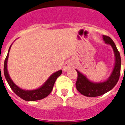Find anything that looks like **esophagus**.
<instances>
[{
  "mask_svg": "<svg viewBox=\"0 0 125 125\" xmlns=\"http://www.w3.org/2000/svg\"><path fill=\"white\" fill-rule=\"evenodd\" d=\"M72 67V65L70 62H66L65 63V64L63 65V70L65 72V71H68L69 69H70Z\"/></svg>",
  "mask_w": 125,
  "mask_h": 125,
  "instance_id": "34e87169",
  "label": "esophagus"
}]
</instances>
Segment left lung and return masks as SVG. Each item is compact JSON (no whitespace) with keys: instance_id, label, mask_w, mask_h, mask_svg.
I'll list each match as a JSON object with an SVG mask.
<instances>
[{"instance_id":"8db88e82","label":"left lung","mask_w":125,"mask_h":125,"mask_svg":"<svg viewBox=\"0 0 125 125\" xmlns=\"http://www.w3.org/2000/svg\"><path fill=\"white\" fill-rule=\"evenodd\" d=\"M103 39L106 43L110 45L113 48L115 54L116 61L115 68L113 71V73L108 80L100 83H93L86 78V76L82 74L80 72L77 71L78 78L76 80V86L80 93L86 96L96 97L101 96L102 94L106 93L110 90H112L117 84L120 73H121V59L120 53L116 47L115 43L110 37L103 35Z\"/></svg>"}]
</instances>
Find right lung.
I'll return each instance as SVG.
<instances>
[{
  "mask_svg": "<svg viewBox=\"0 0 125 125\" xmlns=\"http://www.w3.org/2000/svg\"><path fill=\"white\" fill-rule=\"evenodd\" d=\"M11 46V45H10ZM10 48L9 49V52ZM9 52L7 54V57L5 58L4 63V76L6 78L8 84L12 89L13 92L17 95L18 96L21 98L22 99L25 100L26 101H35V100H41L47 97L49 95L53 90V87L54 86L55 80L59 76L62 74V71L59 70L57 72L53 73L52 76H50L49 79L47 80V82L45 84L38 89L34 90H29V91H26L23 90L21 89L19 87L15 85L13 82L10 78L9 75L7 71V60H8V57H9Z\"/></svg>",
  "mask_w": 125,
  "mask_h": 125,
  "instance_id": "obj_1",
  "label": "right lung"
}]
</instances>
